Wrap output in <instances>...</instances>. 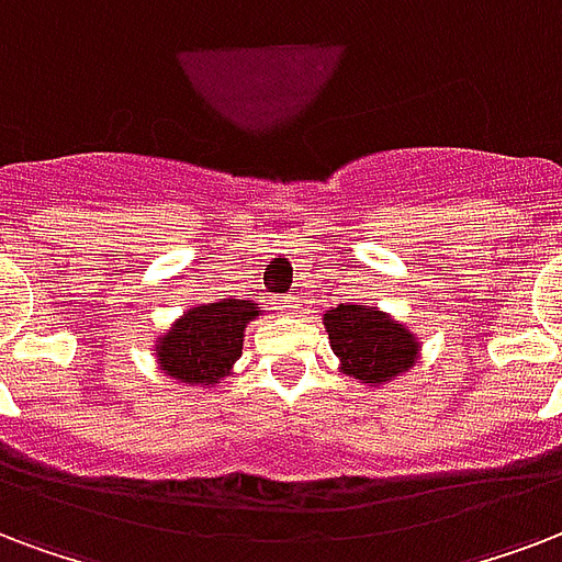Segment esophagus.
Listing matches in <instances>:
<instances>
[{
    "label": "esophagus",
    "instance_id": "esophagus-1",
    "mask_svg": "<svg viewBox=\"0 0 562 562\" xmlns=\"http://www.w3.org/2000/svg\"><path fill=\"white\" fill-rule=\"evenodd\" d=\"M280 310H282V312L297 310V297H282V300H280Z\"/></svg>",
    "mask_w": 562,
    "mask_h": 562
}]
</instances>
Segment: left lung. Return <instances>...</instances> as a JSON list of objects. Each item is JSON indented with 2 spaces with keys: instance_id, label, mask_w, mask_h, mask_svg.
Returning <instances> with one entry per match:
<instances>
[{
  "instance_id": "1",
  "label": "left lung",
  "mask_w": 562,
  "mask_h": 562,
  "mask_svg": "<svg viewBox=\"0 0 562 562\" xmlns=\"http://www.w3.org/2000/svg\"><path fill=\"white\" fill-rule=\"evenodd\" d=\"M329 348L338 366L359 383L383 385L415 366L418 338L376 306L338 303L324 312Z\"/></svg>"
}]
</instances>
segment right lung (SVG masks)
<instances>
[{"label":"right lung","mask_w":562,"mask_h":562,"mask_svg":"<svg viewBox=\"0 0 562 562\" xmlns=\"http://www.w3.org/2000/svg\"><path fill=\"white\" fill-rule=\"evenodd\" d=\"M262 312L252 300H217L200 303L173 321V327L156 341L158 366L179 383L212 389L229 376L241 357L244 327Z\"/></svg>","instance_id":"add662e5"}]
</instances>
